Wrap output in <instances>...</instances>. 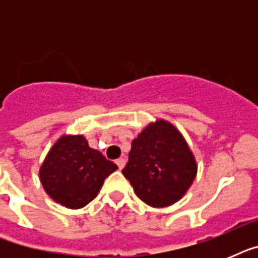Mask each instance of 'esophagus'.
<instances>
[{
    "label": "esophagus",
    "mask_w": 258,
    "mask_h": 258,
    "mask_svg": "<svg viewBox=\"0 0 258 258\" xmlns=\"http://www.w3.org/2000/svg\"><path fill=\"white\" fill-rule=\"evenodd\" d=\"M116 165H117V167H119V169H123V167H124V165H125V159L124 158H119V159H116Z\"/></svg>",
    "instance_id": "34e87169"
}]
</instances>
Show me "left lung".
<instances>
[{
  "instance_id": "8db88e82",
  "label": "left lung",
  "mask_w": 258,
  "mask_h": 258,
  "mask_svg": "<svg viewBox=\"0 0 258 258\" xmlns=\"http://www.w3.org/2000/svg\"><path fill=\"white\" fill-rule=\"evenodd\" d=\"M121 172L145 204L166 208L187 191L197 163L179 131L169 121L157 120L134 139Z\"/></svg>"
}]
</instances>
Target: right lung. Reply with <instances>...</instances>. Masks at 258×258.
Returning a JSON list of instances; mask_svg holds the SVG:
<instances>
[{
    "mask_svg": "<svg viewBox=\"0 0 258 258\" xmlns=\"http://www.w3.org/2000/svg\"><path fill=\"white\" fill-rule=\"evenodd\" d=\"M117 166L91 149L83 135L61 137L46 155L40 180L46 194L70 209L84 208Z\"/></svg>",
    "mask_w": 258,
    "mask_h": 258,
    "instance_id": "1",
    "label": "right lung"
}]
</instances>
